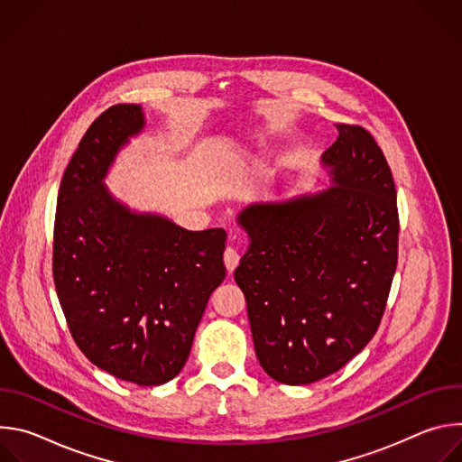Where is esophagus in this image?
Masks as SVG:
<instances>
[{"mask_svg": "<svg viewBox=\"0 0 462 462\" xmlns=\"http://www.w3.org/2000/svg\"><path fill=\"white\" fill-rule=\"evenodd\" d=\"M225 265H226V271H228V273H234L236 267L239 265V254H237L236 248L228 246V248L225 250Z\"/></svg>", "mask_w": 462, "mask_h": 462, "instance_id": "1", "label": "esophagus"}]
</instances>
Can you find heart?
Wrapping results in <instances>:
<instances>
[{"label": "heart", "mask_w": 462, "mask_h": 462, "mask_svg": "<svg viewBox=\"0 0 462 462\" xmlns=\"http://www.w3.org/2000/svg\"><path fill=\"white\" fill-rule=\"evenodd\" d=\"M259 153V144L257 143H254V144H250V146H245V150H243V155L245 157H255Z\"/></svg>", "instance_id": "b5f03b06"}]
</instances>
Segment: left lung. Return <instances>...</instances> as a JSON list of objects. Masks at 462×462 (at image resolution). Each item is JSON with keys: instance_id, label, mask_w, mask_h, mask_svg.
Instances as JSON below:
<instances>
[{"instance_id": "1", "label": "left lung", "mask_w": 462, "mask_h": 462, "mask_svg": "<svg viewBox=\"0 0 462 462\" xmlns=\"http://www.w3.org/2000/svg\"><path fill=\"white\" fill-rule=\"evenodd\" d=\"M323 152L328 188L252 203L250 246L234 273L265 373L303 385L342 369L374 337L399 255L397 189L360 125L337 124Z\"/></svg>"}]
</instances>
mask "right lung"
Segmentation results:
<instances>
[{"instance_id":"1","label":"right lung","mask_w":462,"mask_h":462,"mask_svg":"<svg viewBox=\"0 0 462 462\" xmlns=\"http://www.w3.org/2000/svg\"><path fill=\"white\" fill-rule=\"evenodd\" d=\"M146 125L118 104L86 131L60 182L52 278L80 351L102 371L152 387L184 367L208 298L223 283L226 232H189L116 201L104 184Z\"/></svg>"}]
</instances>
